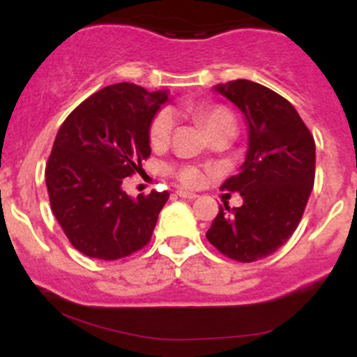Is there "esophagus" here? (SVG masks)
<instances>
[{"label":"esophagus","instance_id":"34e87169","mask_svg":"<svg viewBox=\"0 0 357 357\" xmlns=\"http://www.w3.org/2000/svg\"><path fill=\"white\" fill-rule=\"evenodd\" d=\"M176 195L179 196V198H186V199H195L198 198V195H195V192H190V191H184V190H179Z\"/></svg>","mask_w":357,"mask_h":357}]
</instances>
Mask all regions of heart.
<instances>
[{
  "label": "heart",
  "instance_id": "1",
  "mask_svg": "<svg viewBox=\"0 0 357 357\" xmlns=\"http://www.w3.org/2000/svg\"><path fill=\"white\" fill-rule=\"evenodd\" d=\"M196 116L203 121L204 127L208 129V132L215 130L216 127L223 124L227 121H233V116L228 112L225 107L220 105H202V107L195 109ZM174 127V114L171 109H161L158 114L153 117L149 126V141L153 146H165L169 141L171 132H173ZM179 181L186 186H198L203 181L202 171L196 169L192 166L181 167L178 171Z\"/></svg>",
  "mask_w": 357,
  "mask_h": 357
}]
</instances>
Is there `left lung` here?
Instances as JSON below:
<instances>
[{"mask_svg":"<svg viewBox=\"0 0 357 357\" xmlns=\"http://www.w3.org/2000/svg\"><path fill=\"white\" fill-rule=\"evenodd\" d=\"M241 110L248 149L240 173L221 190L240 192V208L220 206L206 238L236 261H257L292 236L314 188L315 142L289 100L252 80L215 85Z\"/></svg>","mask_w":357,"mask_h":357,"instance_id":"1","label":"left lung"}]
</instances>
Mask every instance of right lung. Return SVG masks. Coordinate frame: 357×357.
I'll return each instance as SVG.
<instances>
[{"mask_svg": "<svg viewBox=\"0 0 357 357\" xmlns=\"http://www.w3.org/2000/svg\"><path fill=\"white\" fill-rule=\"evenodd\" d=\"M167 92L136 84L104 87L65 119L45 178L50 206L79 252L119 260L149 243L169 192L130 198L122 181L149 158V126Z\"/></svg>", "mask_w": 357, "mask_h": 357, "instance_id": "1", "label": "right lung"}]
</instances>
